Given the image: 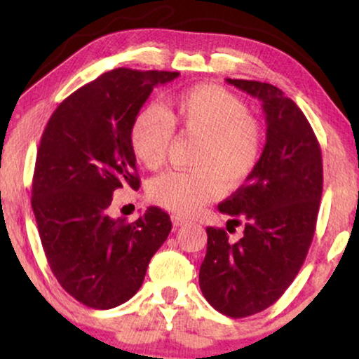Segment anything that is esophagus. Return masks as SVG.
Wrapping results in <instances>:
<instances>
[{
  "mask_svg": "<svg viewBox=\"0 0 359 359\" xmlns=\"http://www.w3.org/2000/svg\"><path fill=\"white\" fill-rule=\"evenodd\" d=\"M187 223H189V219L184 218V216H179V215H174L172 216V224L177 226V228H179V226L187 224Z\"/></svg>",
  "mask_w": 359,
  "mask_h": 359,
  "instance_id": "1",
  "label": "esophagus"
}]
</instances>
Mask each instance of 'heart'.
Wrapping results in <instances>:
<instances>
[{"label": "heart", "mask_w": 359, "mask_h": 359, "mask_svg": "<svg viewBox=\"0 0 359 359\" xmlns=\"http://www.w3.org/2000/svg\"><path fill=\"white\" fill-rule=\"evenodd\" d=\"M174 130L196 138L189 172L151 182L149 200L179 216H191L218 198L223 184L237 189L254 174L264 153V131L242 100L224 88L200 84L165 99L164 109L140 110L130 130L131 149L154 170L168 159Z\"/></svg>", "instance_id": "obj_1"}]
</instances>
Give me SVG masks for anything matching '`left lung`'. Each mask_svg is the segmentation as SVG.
Wrapping results in <instances>:
<instances>
[{
	"label": "left lung",
	"instance_id": "1",
	"mask_svg": "<svg viewBox=\"0 0 359 359\" xmlns=\"http://www.w3.org/2000/svg\"><path fill=\"white\" fill-rule=\"evenodd\" d=\"M226 81L262 102L266 143L254 174L218 205L232 218L228 231L244 223V234L232 242L224 228H206L198 281L216 311L241 319L278 301L301 270L316 232L324 169L314 130L283 90L260 81Z\"/></svg>",
	"mask_w": 359,
	"mask_h": 359
}]
</instances>
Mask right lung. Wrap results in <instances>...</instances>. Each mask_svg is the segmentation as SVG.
<instances>
[{"label":"right lung","mask_w":359,"mask_h":359,"mask_svg":"<svg viewBox=\"0 0 359 359\" xmlns=\"http://www.w3.org/2000/svg\"><path fill=\"white\" fill-rule=\"evenodd\" d=\"M175 72L117 68L68 95L42 133L32 210L55 278L93 309H112L143 285L151 257L168 239L169 215L151 206L133 223L109 216L112 195L138 190L131 123L158 84Z\"/></svg>","instance_id":"right-lung-1"}]
</instances>
